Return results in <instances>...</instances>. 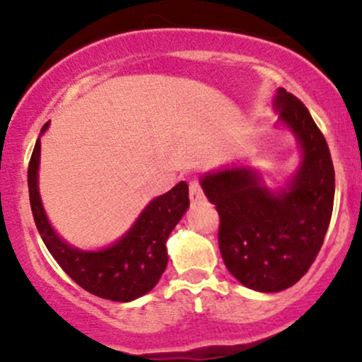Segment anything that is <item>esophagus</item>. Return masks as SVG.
I'll return each mask as SVG.
<instances>
[{"label": "esophagus", "mask_w": 362, "mask_h": 362, "mask_svg": "<svg viewBox=\"0 0 362 362\" xmlns=\"http://www.w3.org/2000/svg\"><path fill=\"white\" fill-rule=\"evenodd\" d=\"M189 190H190V202H201L202 199H204V194H202V189L201 185H199L197 180H192L189 185Z\"/></svg>", "instance_id": "esophagus-1"}]
</instances>
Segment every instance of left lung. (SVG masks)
Returning a JSON list of instances; mask_svg holds the SVG:
<instances>
[{
  "instance_id": "8db88e82",
  "label": "left lung",
  "mask_w": 362,
  "mask_h": 362,
  "mask_svg": "<svg viewBox=\"0 0 362 362\" xmlns=\"http://www.w3.org/2000/svg\"><path fill=\"white\" fill-rule=\"evenodd\" d=\"M279 122L301 148V163L286 187L272 190L250 167H230L201 178L219 214V252L243 286L260 293L288 289L308 272L334 209L335 172L330 149L308 109L277 88Z\"/></svg>"
}]
</instances>
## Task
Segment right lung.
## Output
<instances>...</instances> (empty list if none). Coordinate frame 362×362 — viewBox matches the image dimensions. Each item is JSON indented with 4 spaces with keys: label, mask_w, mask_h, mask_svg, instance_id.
I'll return each instance as SVG.
<instances>
[{
    "label": "right lung",
    "mask_w": 362,
    "mask_h": 362,
    "mask_svg": "<svg viewBox=\"0 0 362 362\" xmlns=\"http://www.w3.org/2000/svg\"><path fill=\"white\" fill-rule=\"evenodd\" d=\"M44 124L40 136L47 131ZM40 138L28 163V195L32 214L54 260L83 289L103 300L127 303L156 286L168 264L167 240L189 207V185L178 182L153 199L122 238L102 250H80L54 231L39 194Z\"/></svg>",
    "instance_id": "1"
}]
</instances>
